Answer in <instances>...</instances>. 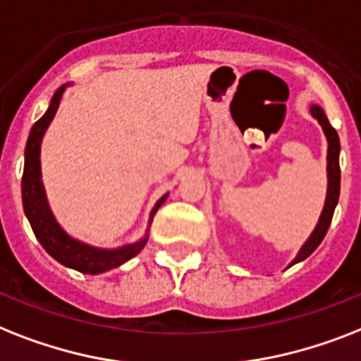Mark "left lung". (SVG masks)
Instances as JSON below:
<instances>
[{"instance_id": "obj_1", "label": "left lung", "mask_w": 361, "mask_h": 361, "mask_svg": "<svg viewBox=\"0 0 361 361\" xmlns=\"http://www.w3.org/2000/svg\"><path fill=\"white\" fill-rule=\"evenodd\" d=\"M310 113H312L313 118H317L319 126L323 128V133L326 137L328 142V150H326V178H328V185H326V198H324V206L323 211H321V216H319L317 224L313 228V231L310 233V237L306 239L298 254L295 256L289 267H293L295 263L304 262L307 256H312L315 248L323 243L324 235H326L328 228H330V222H332L334 211H336V206H338L339 200V187H341V171H339V152H341V145H339V137L338 131L334 130L330 122H328L326 114H324L323 107L319 105H310Z\"/></svg>"}]
</instances>
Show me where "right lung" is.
I'll list each match as a JSON object with an SVG mask.
<instances>
[{
    "instance_id": "1",
    "label": "right lung",
    "mask_w": 361,
    "mask_h": 361,
    "mask_svg": "<svg viewBox=\"0 0 361 361\" xmlns=\"http://www.w3.org/2000/svg\"><path fill=\"white\" fill-rule=\"evenodd\" d=\"M68 85L70 83H64L63 87H59L55 90L48 111L42 114V118L35 122V126L31 128V133H29L27 145H25V155H23L25 157L22 176L23 211H25L29 224L33 228L35 237L54 259H57L61 265L83 272V274H102V272L124 265L126 262H130L131 257L137 256L145 248V245L148 243V235H150L154 215L165 204V200L169 198V192L161 196L159 200L155 202V206L152 207L145 235L140 237L139 241L130 243V245H122V247L116 248L92 247L89 243H83L72 237L59 224L54 211L49 207L48 196H46V189H44L42 183L40 146H42L44 135L48 131L55 113H57L61 98H63L64 90H66Z\"/></svg>"
}]
</instances>
